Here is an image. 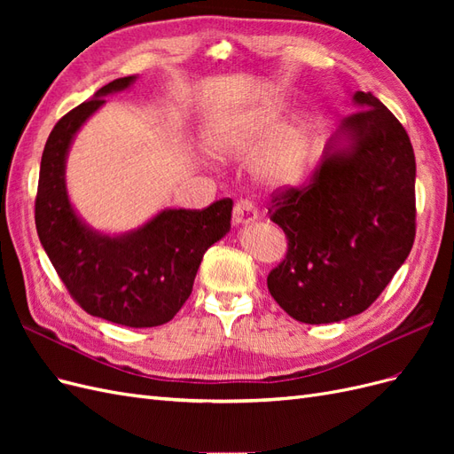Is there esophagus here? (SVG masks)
Returning <instances> with one entry per match:
<instances>
[{
    "label": "esophagus",
    "mask_w": 454,
    "mask_h": 454,
    "mask_svg": "<svg viewBox=\"0 0 454 454\" xmlns=\"http://www.w3.org/2000/svg\"><path fill=\"white\" fill-rule=\"evenodd\" d=\"M257 208L250 200H239L232 210V222L237 225H248L257 219Z\"/></svg>",
    "instance_id": "esophagus-1"
}]
</instances>
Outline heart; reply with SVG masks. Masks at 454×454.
I'll use <instances>...</instances> for the list:
<instances>
[{
    "instance_id": "heart-1",
    "label": "heart",
    "mask_w": 454,
    "mask_h": 454,
    "mask_svg": "<svg viewBox=\"0 0 454 454\" xmlns=\"http://www.w3.org/2000/svg\"><path fill=\"white\" fill-rule=\"evenodd\" d=\"M278 119L280 107H263L237 119L214 136L219 151L229 157L250 159L257 154L254 176L259 184L269 187L295 184L307 162L305 121L294 119L277 129Z\"/></svg>"
}]
</instances>
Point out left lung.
<instances>
[{
	"label": "left lung",
	"mask_w": 454,
	"mask_h": 454,
	"mask_svg": "<svg viewBox=\"0 0 454 454\" xmlns=\"http://www.w3.org/2000/svg\"><path fill=\"white\" fill-rule=\"evenodd\" d=\"M340 121L318 168L301 187L274 193L269 214L287 254L267 277L274 301L303 324L364 312L403 265L415 242L413 145L371 92Z\"/></svg>",
	"instance_id": "obj_1"
}]
</instances>
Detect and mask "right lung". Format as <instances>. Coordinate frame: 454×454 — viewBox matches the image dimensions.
<instances>
[{
    "instance_id": "obj_1",
    "label": "right lung",
    "mask_w": 454,
    "mask_h": 454,
    "mask_svg": "<svg viewBox=\"0 0 454 454\" xmlns=\"http://www.w3.org/2000/svg\"><path fill=\"white\" fill-rule=\"evenodd\" d=\"M134 81L136 75L112 81L54 125L41 157L35 227L81 309L127 327H155L170 322L193 292L202 255L231 229L232 200H215L204 210L167 208L115 237L79 217L66 187L67 151L106 104L104 96L127 90Z\"/></svg>"
}]
</instances>
